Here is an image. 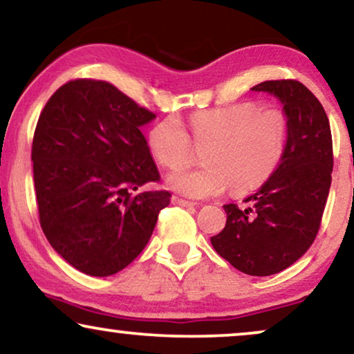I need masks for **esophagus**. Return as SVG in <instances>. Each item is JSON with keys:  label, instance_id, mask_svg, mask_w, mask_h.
Returning <instances> with one entry per match:
<instances>
[{"label": "esophagus", "instance_id": "obj_1", "mask_svg": "<svg viewBox=\"0 0 354 354\" xmlns=\"http://www.w3.org/2000/svg\"><path fill=\"white\" fill-rule=\"evenodd\" d=\"M171 203L176 204V205H181V207H192V205H194V203H191V201L181 199V198H178V196H173Z\"/></svg>", "mask_w": 354, "mask_h": 354}]
</instances>
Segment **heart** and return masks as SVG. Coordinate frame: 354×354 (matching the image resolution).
Instances as JSON below:
<instances>
[{
  "instance_id": "heart-1",
  "label": "heart",
  "mask_w": 354,
  "mask_h": 354,
  "mask_svg": "<svg viewBox=\"0 0 354 354\" xmlns=\"http://www.w3.org/2000/svg\"><path fill=\"white\" fill-rule=\"evenodd\" d=\"M189 127L196 145H209L203 156L207 167L173 171L167 185L191 199L212 198L229 185L235 192L258 189L279 167L288 145L283 111L258 109L253 102L201 111L191 115ZM149 149L165 168H180L192 155L191 138L173 115L149 132Z\"/></svg>"
}]
</instances>
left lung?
Masks as SVG:
<instances>
[{
  "mask_svg": "<svg viewBox=\"0 0 354 354\" xmlns=\"http://www.w3.org/2000/svg\"><path fill=\"white\" fill-rule=\"evenodd\" d=\"M274 96L288 119V145L279 167L247 205L225 204L227 223L210 243L250 276H271L297 261L314 243L333 171L330 122L320 101L296 80L252 88Z\"/></svg>",
  "mask_w": 354,
  "mask_h": 354,
  "instance_id": "1",
  "label": "left lung"
}]
</instances>
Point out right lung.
<instances>
[{"label":"right lung","instance_id":"right-lung-1","mask_svg":"<svg viewBox=\"0 0 354 354\" xmlns=\"http://www.w3.org/2000/svg\"><path fill=\"white\" fill-rule=\"evenodd\" d=\"M156 118L111 83L75 80L53 93L32 142L40 227L52 248L89 276L131 265L153 234L168 191L140 129Z\"/></svg>","mask_w":354,"mask_h":354}]
</instances>
